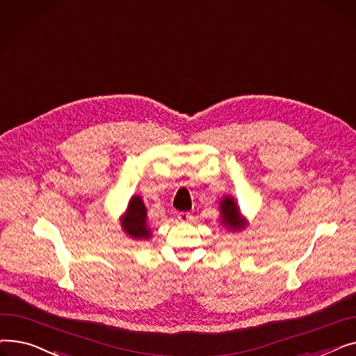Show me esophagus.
<instances>
[{
  "label": "esophagus",
  "instance_id": "obj_1",
  "mask_svg": "<svg viewBox=\"0 0 356 356\" xmlns=\"http://www.w3.org/2000/svg\"><path fill=\"white\" fill-rule=\"evenodd\" d=\"M177 219H179L181 223H188L189 219H191V213H188V212H180V213L177 215Z\"/></svg>",
  "mask_w": 356,
  "mask_h": 356
}]
</instances>
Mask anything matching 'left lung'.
Here are the masks:
<instances>
[{
  "label": "left lung",
  "instance_id": "left-lung-1",
  "mask_svg": "<svg viewBox=\"0 0 356 356\" xmlns=\"http://www.w3.org/2000/svg\"><path fill=\"white\" fill-rule=\"evenodd\" d=\"M220 223L222 227H225L231 231H239L244 228V219L239 212V208L236 207V202L231 196H225L220 200Z\"/></svg>",
  "mask_w": 356,
  "mask_h": 356
}]
</instances>
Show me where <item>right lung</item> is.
I'll return each mask as SVG.
<instances>
[{"label":"right lung","instance_id":"right-lung-1","mask_svg":"<svg viewBox=\"0 0 356 356\" xmlns=\"http://www.w3.org/2000/svg\"><path fill=\"white\" fill-rule=\"evenodd\" d=\"M122 229L133 239H148L152 236V231L147 225V208L140 196L129 199L122 218Z\"/></svg>","mask_w":356,"mask_h":356}]
</instances>
